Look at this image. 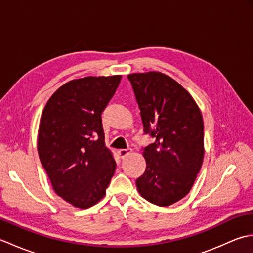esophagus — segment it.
Returning a JSON list of instances; mask_svg holds the SVG:
<instances>
[{
    "label": "esophagus",
    "instance_id": "34e87169",
    "mask_svg": "<svg viewBox=\"0 0 253 253\" xmlns=\"http://www.w3.org/2000/svg\"><path fill=\"white\" fill-rule=\"evenodd\" d=\"M131 151H132L131 149H121V150H118V154H120V157L122 159H124L126 157V155L131 153Z\"/></svg>",
    "mask_w": 253,
    "mask_h": 253
}]
</instances>
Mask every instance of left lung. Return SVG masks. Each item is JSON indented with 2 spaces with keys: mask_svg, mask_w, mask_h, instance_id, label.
Returning <instances> with one entry per match:
<instances>
[{
  "mask_svg": "<svg viewBox=\"0 0 253 253\" xmlns=\"http://www.w3.org/2000/svg\"><path fill=\"white\" fill-rule=\"evenodd\" d=\"M146 135L155 141L142 148L147 168L136 180L140 195L160 207L190 191L204 155L201 112L186 89L159 72L130 74Z\"/></svg>",
  "mask_w": 253,
  "mask_h": 253,
  "instance_id": "left-lung-1",
  "label": "left lung"
}]
</instances>
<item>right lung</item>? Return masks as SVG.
Returning a JSON list of instances; mask_svg holds the SVG:
<instances>
[{
    "label": "right lung",
    "mask_w": 253,
    "mask_h": 253,
    "mask_svg": "<svg viewBox=\"0 0 253 253\" xmlns=\"http://www.w3.org/2000/svg\"><path fill=\"white\" fill-rule=\"evenodd\" d=\"M122 76L84 77L58 88L42 112L38 153L53 189L87 209L105 196L116 163L105 147L102 112Z\"/></svg>",
    "instance_id": "add662e5"
}]
</instances>
